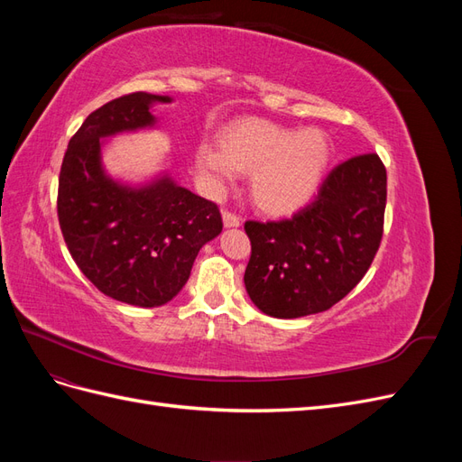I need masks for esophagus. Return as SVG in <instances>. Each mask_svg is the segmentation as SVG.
Returning <instances> with one entry per match:
<instances>
[{"label":"esophagus","mask_w":462,"mask_h":462,"mask_svg":"<svg viewBox=\"0 0 462 462\" xmlns=\"http://www.w3.org/2000/svg\"><path fill=\"white\" fill-rule=\"evenodd\" d=\"M221 217H223V226H226V227H239L241 226V217L233 214V212H229V209H223Z\"/></svg>","instance_id":"esophagus-1"}]
</instances>
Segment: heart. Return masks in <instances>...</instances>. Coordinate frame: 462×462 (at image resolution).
Segmentation results:
<instances>
[{
  "label": "heart",
  "mask_w": 462,
  "mask_h": 462,
  "mask_svg": "<svg viewBox=\"0 0 462 462\" xmlns=\"http://www.w3.org/2000/svg\"><path fill=\"white\" fill-rule=\"evenodd\" d=\"M221 148L200 143L194 165L204 183L221 190L239 171L250 173L254 202L270 214H291L309 202L331 162L328 136L263 119L236 121L221 131Z\"/></svg>",
  "instance_id": "heart-1"
}]
</instances>
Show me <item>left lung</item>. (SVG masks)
I'll use <instances>...</instances> for the list:
<instances>
[{"label":"left lung","mask_w":462,"mask_h":462,"mask_svg":"<svg viewBox=\"0 0 462 462\" xmlns=\"http://www.w3.org/2000/svg\"><path fill=\"white\" fill-rule=\"evenodd\" d=\"M387 175L377 153L339 163L314 202L279 221H246L253 245L245 287L273 318L329 310L351 292L380 248Z\"/></svg>","instance_id":"8db88e82"}]
</instances>
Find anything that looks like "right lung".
Segmentation results:
<instances>
[{"label":"right lung","mask_w":462,"mask_h":462,"mask_svg":"<svg viewBox=\"0 0 462 462\" xmlns=\"http://www.w3.org/2000/svg\"><path fill=\"white\" fill-rule=\"evenodd\" d=\"M171 102L134 92L92 111L69 141L60 173L58 216L69 253L97 291L143 309L179 295L200 248L223 227L217 206L170 171L136 185L106 171V141L156 129L152 107Z\"/></svg>","instance_id":"obj_1"}]
</instances>
